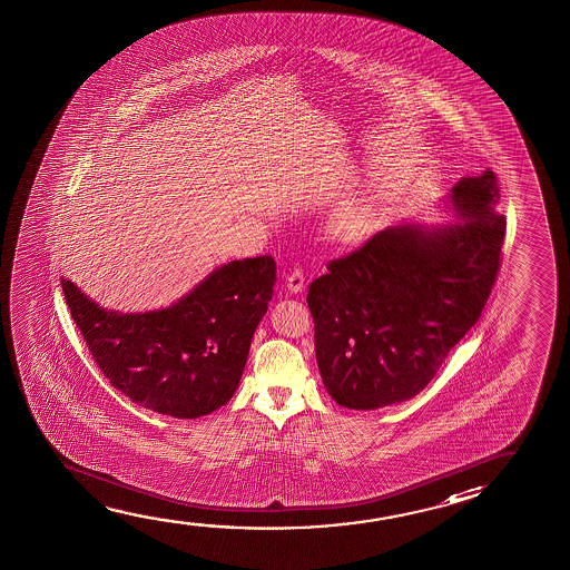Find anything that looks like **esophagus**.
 Instances as JSON below:
<instances>
[{
  "mask_svg": "<svg viewBox=\"0 0 570 570\" xmlns=\"http://www.w3.org/2000/svg\"><path fill=\"white\" fill-rule=\"evenodd\" d=\"M286 286H288L292 294H297V292L306 288V276H304V271L299 266H294L289 271L288 276H286Z\"/></svg>",
  "mask_w": 570,
  "mask_h": 570,
  "instance_id": "obj_1",
  "label": "esophagus"
}]
</instances>
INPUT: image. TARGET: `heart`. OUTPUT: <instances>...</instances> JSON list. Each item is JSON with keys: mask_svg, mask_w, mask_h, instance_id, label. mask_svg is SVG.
<instances>
[{"mask_svg": "<svg viewBox=\"0 0 570 570\" xmlns=\"http://www.w3.org/2000/svg\"><path fill=\"white\" fill-rule=\"evenodd\" d=\"M371 207L366 206L364 202H348L347 206L338 209L337 217L333 223H335V229L341 237L355 239L366 233L371 225Z\"/></svg>", "mask_w": 570, "mask_h": 570, "instance_id": "obj_1", "label": "heart"}]
</instances>
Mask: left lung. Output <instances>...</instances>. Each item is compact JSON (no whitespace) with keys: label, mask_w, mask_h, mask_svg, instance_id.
Masks as SVG:
<instances>
[{"label":"left lung","mask_w":570,"mask_h":570,"mask_svg":"<svg viewBox=\"0 0 570 570\" xmlns=\"http://www.w3.org/2000/svg\"><path fill=\"white\" fill-rule=\"evenodd\" d=\"M498 199L492 170L466 176L449 194L462 223L386 227L309 284L317 366L338 405L379 410L420 394L479 322L500 271Z\"/></svg>","instance_id":"left-lung-1"}]
</instances>
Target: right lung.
Here are the masks:
<instances>
[{
	"label": "right lung",
	"instance_id": "right-lung-1",
	"mask_svg": "<svg viewBox=\"0 0 570 570\" xmlns=\"http://www.w3.org/2000/svg\"><path fill=\"white\" fill-rule=\"evenodd\" d=\"M274 282L273 256L232 261L173 306L145 314L106 309L75 282L62 278L60 284L72 320L111 386L140 407L194 420L235 394Z\"/></svg>",
	"mask_w": 570,
	"mask_h": 570
}]
</instances>
